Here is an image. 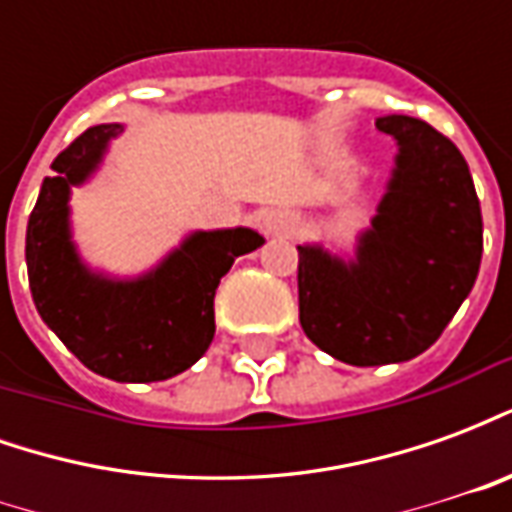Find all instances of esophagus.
<instances>
[{
	"label": "esophagus",
	"mask_w": 512,
	"mask_h": 512,
	"mask_svg": "<svg viewBox=\"0 0 512 512\" xmlns=\"http://www.w3.org/2000/svg\"><path fill=\"white\" fill-rule=\"evenodd\" d=\"M263 227H266V233L271 235H290L296 233L299 219H296V213L290 211H268L266 216H263Z\"/></svg>",
	"instance_id": "esophagus-1"
}]
</instances>
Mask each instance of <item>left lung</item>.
Returning a JSON list of instances; mask_svg holds the SVG:
<instances>
[{
    "label": "left lung",
    "instance_id": "obj_1",
    "mask_svg": "<svg viewBox=\"0 0 512 512\" xmlns=\"http://www.w3.org/2000/svg\"><path fill=\"white\" fill-rule=\"evenodd\" d=\"M400 145L395 175L354 263L299 246V321L345 365L408 362L436 343L469 296L483 213L469 164L425 120L378 117Z\"/></svg>",
    "mask_w": 512,
    "mask_h": 512
}]
</instances>
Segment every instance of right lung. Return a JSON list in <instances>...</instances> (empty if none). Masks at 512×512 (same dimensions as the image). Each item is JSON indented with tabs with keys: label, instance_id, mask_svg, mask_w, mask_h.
I'll return each mask as SVG.
<instances>
[{
	"label": "right lung",
	"instance_id": "right-lung-1",
	"mask_svg": "<svg viewBox=\"0 0 512 512\" xmlns=\"http://www.w3.org/2000/svg\"><path fill=\"white\" fill-rule=\"evenodd\" d=\"M117 123L87 128L54 158L27 224L29 290L40 318L84 367L112 381H164L200 359L216 332L213 296L235 257L263 244L246 227L194 233L147 277L112 282L79 263L68 194L104 156Z\"/></svg>",
	"mask_w": 512,
	"mask_h": 512
}]
</instances>
